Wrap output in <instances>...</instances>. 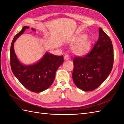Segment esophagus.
Wrapping results in <instances>:
<instances>
[{
  "label": "esophagus",
  "instance_id": "1",
  "mask_svg": "<svg viewBox=\"0 0 124 124\" xmlns=\"http://www.w3.org/2000/svg\"><path fill=\"white\" fill-rule=\"evenodd\" d=\"M64 59L66 60L70 59V56H69V54L65 55V57H64Z\"/></svg>",
  "mask_w": 124,
  "mask_h": 124
}]
</instances>
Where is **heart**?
<instances>
[{"instance_id": "heart-1", "label": "heart", "mask_w": 124, "mask_h": 124, "mask_svg": "<svg viewBox=\"0 0 124 124\" xmlns=\"http://www.w3.org/2000/svg\"><path fill=\"white\" fill-rule=\"evenodd\" d=\"M86 38V37L82 36L80 37H77V38L74 39V42L78 43L82 41ZM91 47V42L90 40L85 39L78 45H77L75 47L73 48L74 52L78 55H84L86 54L89 52Z\"/></svg>"}]
</instances>
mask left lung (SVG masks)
I'll return each mask as SVG.
<instances>
[{
  "label": "left lung",
  "mask_w": 124,
  "mask_h": 124,
  "mask_svg": "<svg viewBox=\"0 0 124 124\" xmlns=\"http://www.w3.org/2000/svg\"><path fill=\"white\" fill-rule=\"evenodd\" d=\"M113 61L112 43L99 28V38L91 52L83 57L74 58L72 78L74 84L84 91L96 89L110 74Z\"/></svg>",
  "instance_id": "obj_1"
}]
</instances>
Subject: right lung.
<instances>
[{
  "instance_id": "1",
  "label": "right lung",
  "mask_w": 124,
  "mask_h": 124,
  "mask_svg": "<svg viewBox=\"0 0 124 124\" xmlns=\"http://www.w3.org/2000/svg\"><path fill=\"white\" fill-rule=\"evenodd\" d=\"M29 28L24 26L14 37L10 48V65L12 71L20 83L29 90L38 93L47 89L52 85L56 71L64 62V57L47 52L40 61L33 65H24L20 63L14 51V43Z\"/></svg>"
}]
</instances>
